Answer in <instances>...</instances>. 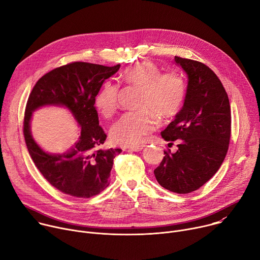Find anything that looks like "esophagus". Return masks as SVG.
Returning <instances> with one entry per match:
<instances>
[{"label":"esophagus","mask_w":260,"mask_h":260,"mask_svg":"<svg viewBox=\"0 0 260 260\" xmlns=\"http://www.w3.org/2000/svg\"><path fill=\"white\" fill-rule=\"evenodd\" d=\"M144 147H145V145H140V146H133V147H131V148H129V150L138 152V151H141L142 149H144Z\"/></svg>","instance_id":"34e87169"}]
</instances>
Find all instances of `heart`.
Returning <instances> with one entry per match:
<instances>
[{"instance_id":"obj_1","label":"heart","mask_w":260,"mask_h":260,"mask_svg":"<svg viewBox=\"0 0 260 260\" xmlns=\"http://www.w3.org/2000/svg\"><path fill=\"white\" fill-rule=\"evenodd\" d=\"M121 81L141 91L138 100L140 110L124 113L111 127V138L119 145H139L154 129V116L158 119L174 117L186 99V81L181 74L174 71L161 73L160 68L151 61L126 68L121 74ZM118 96L119 86L106 81L94 98L95 108L103 116H112L118 107Z\"/></svg>"}]
</instances>
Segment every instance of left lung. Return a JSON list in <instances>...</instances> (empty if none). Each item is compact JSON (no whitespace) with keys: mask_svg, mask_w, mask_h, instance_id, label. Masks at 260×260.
<instances>
[{"mask_svg":"<svg viewBox=\"0 0 260 260\" xmlns=\"http://www.w3.org/2000/svg\"><path fill=\"white\" fill-rule=\"evenodd\" d=\"M175 61L188 76L187 93L175 120L160 134L168 142L178 140V150H165L154 175L164 188L189 193L207 183L225 158L232 132L231 105L220 79L208 66L180 56H175Z\"/></svg>","mask_w":260,"mask_h":260,"instance_id":"obj_1","label":"left lung"}]
</instances>
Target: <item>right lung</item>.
Here are the masks:
<instances>
[{"label":"right lung","mask_w":260,"mask_h":260,"mask_svg":"<svg viewBox=\"0 0 260 260\" xmlns=\"http://www.w3.org/2000/svg\"><path fill=\"white\" fill-rule=\"evenodd\" d=\"M119 68L120 64L107 67L74 61L46 73L29 93L23 118L28 153L43 177L64 194L89 199L109 186L113 159L121 149L101 148L107 136L99 125L94 98L104 81ZM47 104L68 107L82 126L79 142L66 154H46L30 135L32 111Z\"/></svg>","instance_id":"obj_1"}]
</instances>
